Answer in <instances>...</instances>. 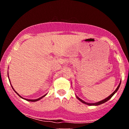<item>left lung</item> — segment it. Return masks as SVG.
Returning a JSON list of instances; mask_svg holds the SVG:
<instances>
[{
	"label": "left lung",
	"mask_w": 129,
	"mask_h": 129,
	"mask_svg": "<svg viewBox=\"0 0 129 129\" xmlns=\"http://www.w3.org/2000/svg\"><path fill=\"white\" fill-rule=\"evenodd\" d=\"M120 85H121V82H120L119 84L118 85V87L117 88V89H115V91H114V92H113L112 94H110V95H109V97H108L107 98H106L105 99H104V100H102V101H99V102H95V103H88V102H85L84 101H83V100H82L81 99H80V98H79V97H78L77 95H76V97H77V99L78 100H80V101L81 102H82V103H84V104H85L88 105H90V106H97V105H100L104 104V103H105V102H106V101H108V100H110V99H111V98H112V97H113V95H114V94L117 92L118 90V89H119V86H120Z\"/></svg>",
	"instance_id": "8db88e82"
}]
</instances>
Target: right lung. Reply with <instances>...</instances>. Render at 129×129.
Instances as JSON below:
<instances>
[{
    "instance_id": "add662e5",
    "label": "right lung",
    "mask_w": 129,
    "mask_h": 129,
    "mask_svg": "<svg viewBox=\"0 0 129 129\" xmlns=\"http://www.w3.org/2000/svg\"><path fill=\"white\" fill-rule=\"evenodd\" d=\"M8 78H9V77H8ZM9 81H10V78H9ZM11 86H12V89H13V90H14L15 91V93H16V94H17V95H18L19 96V97H21V99H24V100H26V101H31V102H36V101H39V100H41V99H42V98H43V97H45V95H47V94H45V95H43L42 96V97H40V98H39V99H35V100H29V99H24V98H23L22 97H21V96H20V95H19V94L18 93H17V92H16V91H15V90H14V88H13V87H12V86L11 85Z\"/></svg>"
}]
</instances>
